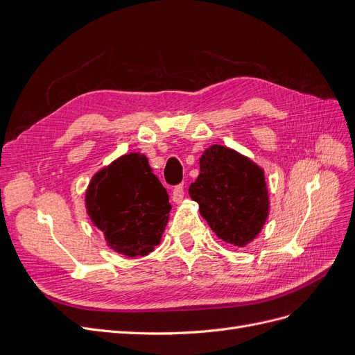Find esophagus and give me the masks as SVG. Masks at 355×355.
<instances>
[{
  "label": "esophagus",
  "mask_w": 355,
  "mask_h": 355,
  "mask_svg": "<svg viewBox=\"0 0 355 355\" xmlns=\"http://www.w3.org/2000/svg\"><path fill=\"white\" fill-rule=\"evenodd\" d=\"M184 196H185L184 187H182V185H178V187L173 189V194H171V200H173V202H175V204H180V202H182V200H184Z\"/></svg>",
  "instance_id": "esophagus-1"
}]
</instances>
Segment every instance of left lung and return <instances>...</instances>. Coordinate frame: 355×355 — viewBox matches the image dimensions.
Masks as SVG:
<instances>
[{"instance_id": "left-lung-1", "label": "left lung", "mask_w": 355, "mask_h": 355, "mask_svg": "<svg viewBox=\"0 0 355 355\" xmlns=\"http://www.w3.org/2000/svg\"><path fill=\"white\" fill-rule=\"evenodd\" d=\"M189 197L198 202L211 231L237 247L250 244L270 214L263 168L223 145H211L200 157V175Z\"/></svg>"}]
</instances>
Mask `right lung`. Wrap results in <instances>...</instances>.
Returning a JSON list of instances; mask_svg holds the SVG:
<instances>
[{"label": "right lung", "mask_w": 355, "mask_h": 355, "mask_svg": "<svg viewBox=\"0 0 355 355\" xmlns=\"http://www.w3.org/2000/svg\"><path fill=\"white\" fill-rule=\"evenodd\" d=\"M85 210L106 245L125 257L159 244L171 204L145 154L128 153L96 171L85 191Z\"/></svg>", "instance_id": "1"}]
</instances>
